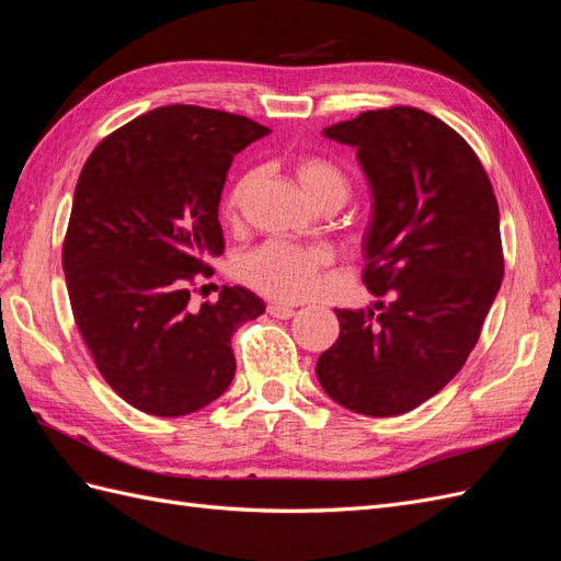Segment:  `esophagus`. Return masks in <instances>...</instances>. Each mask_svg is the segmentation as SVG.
I'll list each match as a JSON object with an SVG mask.
<instances>
[{
  "instance_id": "obj_1",
  "label": "esophagus",
  "mask_w": 561,
  "mask_h": 561,
  "mask_svg": "<svg viewBox=\"0 0 561 561\" xmlns=\"http://www.w3.org/2000/svg\"><path fill=\"white\" fill-rule=\"evenodd\" d=\"M268 316H274L278 320H287L295 316V307H287V304H268Z\"/></svg>"
}]
</instances>
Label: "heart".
I'll return each instance as SVG.
<instances>
[{
  "instance_id": "heart-1",
  "label": "heart",
  "mask_w": 561,
  "mask_h": 561,
  "mask_svg": "<svg viewBox=\"0 0 561 561\" xmlns=\"http://www.w3.org/2000/svg\"><path fill=\"white\" fill-rule=\"evenodd\" d=\"M297 180L316 206L325 201L344 203L351 192V182L342 168L320 157L299 161ZM252 182L254 175H243L231 186L225 201L227 217L239 215V208L245 194L250 192ZM328 264L330 252L322 248H301L285 241H266L241 254L239 262H236V274H239L243 283L266 297L295 301L309 297L316 290Z\"/></svg>"
}]
</instances>
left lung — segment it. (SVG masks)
Returning <instances> with one entry per match:
<instances>
[{
    "instance_id": "left-lung-1",
    "label": "left lung",
    "mask_w": 561,
    "mask_h": 561,
    "mask_svg": "<svg viewBox=\"0 0 561 561\" xmlns=\"http://www.w3.org/2000/svg\"><path fill=\"white\" fill-rule=\"evenodd\" d=\"M355 149L371 192L363 280L375 313L334 309L339 339L320 355L325 393L351 412L396 416L463 367L503 278L501 217L480 159L437 116L390 107L328 126Z\"/></svg>"
}]
</instances>
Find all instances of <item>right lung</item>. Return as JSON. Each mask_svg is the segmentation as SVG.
Returning a JSON list of instances; mask_svg holds the SVG:
<instances>
[{
  "label": "right lung",
  "mask_w": 561,
  "mask_h": 561,
  "mask_svg": "<svg viewBox=\"0 0 561 561\" xmlns=\"http://www.w3.org/2000/svg\"><path fill=\"white\" fill-rule=\"evenodd\" d=\"M271 130L196 105L151 110L100 142L79 175L62 271L100 375L135 410L184 416L236 375L231 334L264 313L248 287L192 304L225 252L219 198L233 157Z\"/></svg>",
  "instance_id": "right-lung-1"
}]
</instances>
